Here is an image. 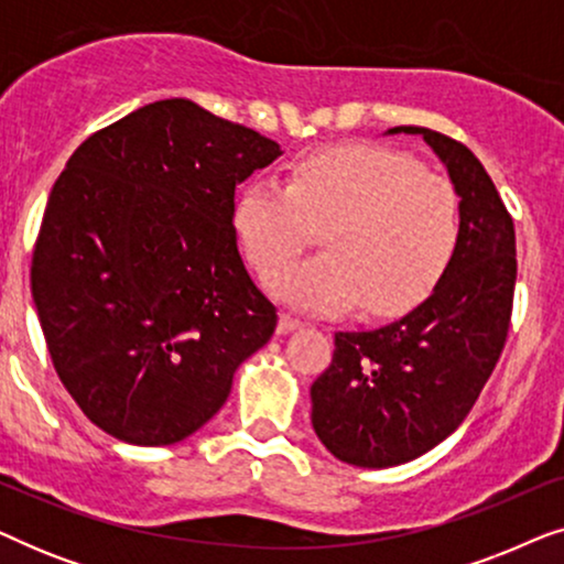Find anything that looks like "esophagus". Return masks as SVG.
Returning <instances> with one entry per match:
<instances>
[{
	"instance_id": "34e87169",
	"label": "esophagus",
	"mask_w": 564,
	"mask_h": 564,
	"mask_svg": "<svg viewBox=\"0 0 564 564\" xmlns=\"http://www.w3.org/2000/svg\"><path fill=\"white\" fill-rule=\"evenodd\" d=\"M300 326H303V321L295 318V315H290V313H282L280 323H276V330H280V334H290V330H295Z\"/></svg>"
}]
</instances>
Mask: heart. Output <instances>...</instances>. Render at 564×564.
<instances>
[{
  "mask_svg": "<svg viewBox=\"0 0 564 564\" xmlns=\"http://www.w3.org/2000/svg\"><path fill=\"white\" fill-rule=\"evenodd\" d=\"M323 227L322 231L319 228ZM322 231L327 253L289 264ZM234 230L249 264L284 303L305 311L390 315L434 288L462 230L459 192L403 151L349 143L300 159L290 184L253 180L238 192Z\"/></svg>",
  "mask_w": 564,
  "mask_h": 564,
  "instance_id": "b5f03b06",
  "label": "heart"
}]
</instances>
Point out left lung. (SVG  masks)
<instances>
[{
	"label": "left lung",
	"mask_w": 564,
	"mask_h": 564,
	"mask_svg": "<svg viewBox=\"0 0 564 564\" xmlns=\"http://www.w3.org/2000/svg\"><path fill=\"white\" fill-rule=\"evenodd\" d=\"M423 135L459 192L462 230L444 274L419 307L369 330H338L334 359L313 382V429L336 459L392 467L444 442L496 369L516 288V230L496 184L465 143Z\"/></svg>",
	"instance_id": "left-lung-1"
}]
</instances>
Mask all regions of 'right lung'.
<instances>
[{"label":"right lung","mask_w":564,"mask_h":564,"mask_svg":"<svg viewBox=\"0 0 564 564\" xmlns=\"http://www.w3.org/2000/svg\"><path fill=\"white\" fill-rule=\"evenodd\" d=\"M280 143L192 99L89 135L45 205L30 284L53 367L120 442L176 444L226 403L276 328L234 230L236 184Z\"/></svg>","instance_id":"obj_1"}]
</instances>
